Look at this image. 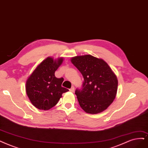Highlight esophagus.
I'll list each match as a JSON object with an SVG mask.
<instances>
[{
  "label": "esophagus",
  "mask_w": 148,
  "mask_h": 148,
  "mask_svg": "<svg viewBox=\"0 0 148 148\" xmlns=\"http://www.w3.org/2000/svg\"><path fill=\"white\" fill-rule=\"evenodd\" d=\"M69 91H71V92H74V86H72L71 87V88H70V90H69Z\"/></svg>",
  "instance_id": "1"
}]
</instances>
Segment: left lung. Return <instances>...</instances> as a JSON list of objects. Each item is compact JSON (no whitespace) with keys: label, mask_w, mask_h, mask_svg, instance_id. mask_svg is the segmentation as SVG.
Listing matches in <instances>:
<instances>
[{"label":"left lung","mask_w":148,"mask_h":148,"mask_svg":"<svg viewBox=\"0 0 148 148\" xmlns=\"http://www.w3.org/2000/svg\"><path fill=\"white\" fill-rule=\"evenodd\" d=\"M71 61L84 79L82 88L75 91L81 108L90 114L105 110L116 95V75L105 61L90 55L73 57Z\"/></svg>","instance_id":"left-lung-1"}]
</instances>
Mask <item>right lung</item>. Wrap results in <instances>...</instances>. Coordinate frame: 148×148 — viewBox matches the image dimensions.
<instances>
[{
  "mask_svg": "<svg viewBox=\"0 0 148 148\" xmlns=\"http://www.w3.org/2000/svg\"><path fill=\"white\" fill-rule=\"evenodd\" d=\"M63 58L47 57L42 61L26 82L25 90L32 103L40 110H47L58 103L62 94L69 91L62 86L64 79L57 78L55 72Z\"/></svg>",
  "mask_w": 148,
  "mask_h": 148,
  "instance_id": "1",
  "label": "right lung"
}]
</instances>
